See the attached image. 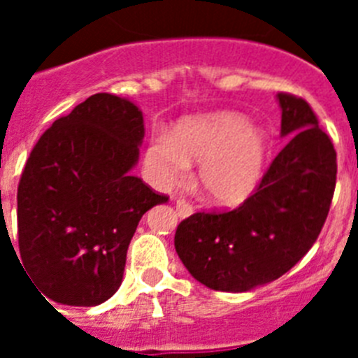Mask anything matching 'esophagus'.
Returning a JSON list of instances; mask_svg holds the SVG:
<instances>
[{
    "label": "esophagus",
    "mask_w": 358,
    "mask_h": 358,
    "mask_svg": "<svg viewBox=\"0 0 358 358\" xmlns=\"http://www.w3.org/2000/svg\"><path fill=\"white\" fill-rule=\"evenodd\" d=\"M176 208H177V215H179L181 218H188L189 215L194 213V208L189 206V204H186L185 201H177Z\"/></svg>",
    "instance_id": "esophagus-1"
}]
</instances>
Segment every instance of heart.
<instances>
[{"label":"heart","instance_id":"heart-1","mask_svg":"<svg viewBox=\"0 0 358 358\" xmlns=\"http://www.w3.org/2000/svg\"><path fill=\"white\" fill-rule=\"evenodd\" d=\"M268 159V136L240 113H211L181 122L170 138H156L145 152L152 185L169 189L188 181L199 166V186L217 208H236L255 194Z\"/></svg>","mask_w":358,"mask_h":358}]
</instances>
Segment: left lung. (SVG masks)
Masks as SVG:
<instances>
[{"instance_id":"1","label":"left lung","mask_w":358,"mask_h":358,"mask_svg":"<svg viewBox=\"0 0 358 358\" xmlns=\"http://www.w3.org/2000/svg\"><path fill=\"white\" fill-rule=\"evenodd\" d=\"M281 138L256 194L227 213H195L176 231L188 273L211 290L249 292L290 271L317 240L328 217L337 154L303 98L278 93Z\"/></svg>"}]
</instances>
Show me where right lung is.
I'll return each mask as SVG.
<instances>
[{"label":"right lung","mask_w":358,"mask_h":358,"mask_svg":"<svg viewBox=\"0 0 358 358\" xmlns=\"http://www.w3.org/2000/svg\"><path fill=\"white\" fill-rule=\"evenodd\" d=\"M143 138L140 107L96 93L34 147L17 188L19 252L44 297L96 306L120 289L141 217L169 201L132 176Z\"/></svg>","instance_id":"obj_1"}]
</instances>
